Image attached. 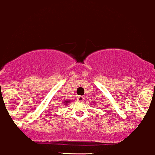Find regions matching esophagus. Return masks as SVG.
<instances>
[{
  "label": "esophagus",
  "instance_id": "obj_1",
  "mask_svg": "<svg viewBox=\"0 0 155 155\" xmlns=\"http://www.w3.org/2000/svg\"><path fill=\"white\" fill-rule=\"evenodd\" d=\"M76 98H77L78 101H84V99L83 96H78Z\"/></svg>",
  "mask_w": 155,
  "mask_h": 155
}]
</instances>
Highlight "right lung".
Returning <instances> with one entry per match:
<instances>
[{
    "label": "right lung",
    "instance_id": "obj_1",
    "mask_svg": "<svg viewBox=\"0 0 155 155\" xmlns=\"http://www.w3.org/2000/svg\"><path fill=\"white\" fill-rule=\"evenodd\" d=\"M66 103H68V102H67V101H66Z\"/></svg>",
    "mask_w": 155,
    "mask_h": 155
}]
</instances>
